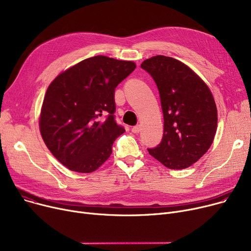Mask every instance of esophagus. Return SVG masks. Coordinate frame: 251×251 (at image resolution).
<instances>
[{"mask_svg": "<svg viewBox=\"0 0 251 251\" xmlns=\"http://www.w3.org/2000/svg\"><path fill=\"white\" fill-rule=\"evenodd\" d=\"M140 125H136V126H133L132 128H131V131H132L133 133H139L140 132Z\"/></svg>", "mask_w": 251, "mask_h": 251, "instance_id": "1", "label": "esophagus"}]
</instances>
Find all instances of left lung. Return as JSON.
<instances>
[{
	"mask_svg": "<svg viewBox=\"0 0 251 251\" xmlns=\"http://www.w3.org/2000/svg\"><path fill=\"white\" fill-rule=\"evenodd\" d=\"M140 67L154 80L164 114L162 141L148 151L169 169L188 168L207 151L216 134L218 113L212 92L174 58L159 55L143 61Z\"/></svg>",
	"mask_w": 251,
	"mask_h": 251,
	"instance_id": "left-lung-1",
	"label": "left lung"
}]
</instances>
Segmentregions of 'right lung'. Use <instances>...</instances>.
<instances>
[{
    "mask_svg": "<svg viewBox=\"0 0 251 251\" xmlns=\"http://www.w3.org/2000/svg\"><path fill=\"white\" fill-rule=\"evenodd\" d=\"M135 63L105 56L81 61L55 78L45 96L39 129L48 149L71 171L90 173L125 132L115 120V89Z\"/></svg>",
    "mask_w": 251,
    "mask_h": 251,
    "instance_id": "add662e5",
    "label": "right lung"
}]
</instances>
